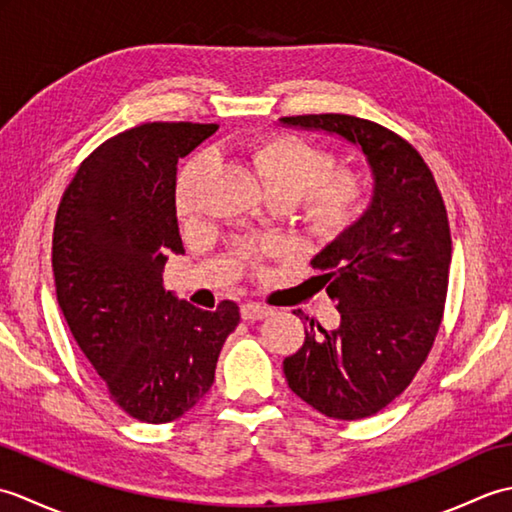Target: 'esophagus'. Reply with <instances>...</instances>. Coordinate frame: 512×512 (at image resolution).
I'll list each match as a JSON object with an SVG mask.
<instances>
[{"label": "esophagus", "instance_id": "34e87169", "mask_svg": "<svg viewBox=\"0 0 512 512\" xmlns=\"http://www.w3.org/2000/svg\"><path fill=\"white\" fill-rule=\"evenodd\" d=\"M268 314H273V308L262 306V303H244V306H242V317H244L246 321L266 319Z\"/></svg>", "mask_w": 512, "mask_h": 512}]
</instances>
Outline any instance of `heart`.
Instances as JSON below:
<instances>
[{"instance_id": "1", "label": "heart", "mask_w": 512, "mask_h": 512, "mask_svg": "<svg viewBox=\"0 0 512 512\" xmlns=\"http://www.w3.org/2000/svg\"><path fill=\"white\" fill-rule=\"evenodd\" d=\"M250 165L262 178L270 198L281 204H297L308 231L330 242L345 235L361 220L369 202V187L361 171L334 167L328 149L297 134H273L248 147ZM213 167L211 154H195L187 160L176 180V211L189 222L200 213L204 180ZM275 242L244 244L239 257L257 262L259 255L275 253Z\"/></svg>"}]
</instances>
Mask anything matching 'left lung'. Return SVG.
<instances>
[{"mask_svg": "<svg viewBox=\"0 0 512 512\" xmlns=\"http://www.w3.org/2000/svg\"><path fill=\"white\" fill-rule=\"evenodd\" d=\"M279 121L341 136L363 151L374 176L361 220L312 259L339 303V328L306 317V341L284 361L303 402L328 418L361 420L409 387L436 341L451 266L447 209L427 162L383 125L347 114Z\"/></svg>", "mask_w": 512, "mask_h": 512, "instance_id": "8db88e82", "label": "left lung"}]
</instances>
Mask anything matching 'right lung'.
Masks as SVG:
<instances>
[{"instance_id": "1", "label": "right lung", "mask_w": 512, "mask_h": 512, "mask_svg": "<svg viewBox=\"0 0 512 512\" xmlns=\"http://www.w3.org/2000/svg\"><path fill=\"white\" fill-rule=\"evenodd\" d=\"M215 132L213 123H145L110 138L81 162L54 220L59 308L107 394L140 422L189 411L239 323L233 301L209 312L162 286L169 255L184 253L178 160Z\"/></svg>"}]
</instances>
